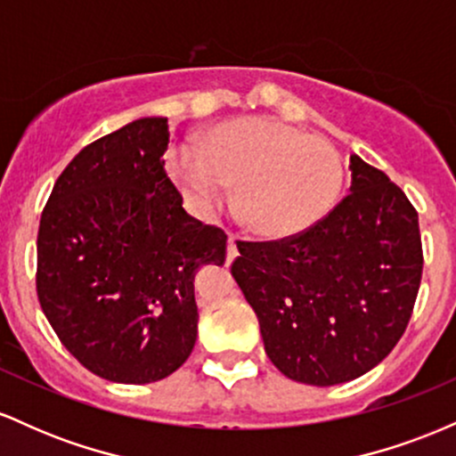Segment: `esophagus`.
<instances>
[{
    "mask_svg": "<svg viewBox=\"0 0 456 456\" xmlns=\"http://www.w3.org/2000/svg\"><path fill=\"white\" fill-rule=\"evenodd\" d=\"M238 257V238L235 235H229L227 240V261L232 264V261Z\"/></svg>",
    "mask_w": 456,
    "mask_h": 456,
    "instance_id": "34e87169",
    "label": "esophagus"
}]
</instances>
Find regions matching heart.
Segmentation results:
<instances>
[{
    "instance_id": "1",
    "label": "heart",
    "mask_w": 456,
    "mask_h": 456,
    "mask_svg": "<svg viewBox=\"0 0 456 456\" xmlns=\"http://www.w3.org/2000/svg\"><path fill=\"white\" fill-rule=\"evenodd\" d=\"M199 151L177 150L167 169L197 214L224 206L248 232L285 240L322 221L343 186V160L328 139L274 118H242L208 130Z\"/></svg>"
}]
</instances>
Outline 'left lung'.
Listing matches in <instances>:
<instances>
[{
	"instance_id": "8db88e82",
	"label": "left lung",
	"mask_w": 456,
	"mask_h": 456,
	"mask_svg": "<svg viewBox=\"0 0 456 456\" xmlns=\"http://www.w3.org/2000/svg\"><path fill=\"white\" fill-rule=\"evenodd\" d=\"M349 169L352 192L322 221L294 238L238 240L232 264L272 364L308 386L343 384L378 366L420 289L416 208L355 154Z\"/></svg>"
}]
</instances>
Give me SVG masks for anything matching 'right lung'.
Segmentation results:
<instances>
[{
	"instance_id": "right-lung-1",
	"label": "right lung",
	"mask_w": 456,
	"mask_h": 456,
	"mask_svg": "<svg viewBox=\"0 0 456 456\" xmlns=\"http://www.w3.org/2000/svg\"><path fill=\"white\" fill-rule=\"evenodd\" d=\"M167 145V118L104 134L61 171L40 218V306L68 352L118 384H151L186 362L192 274L224 264L227 235L182 208Z\"/></svg>"
}]
</instances>
